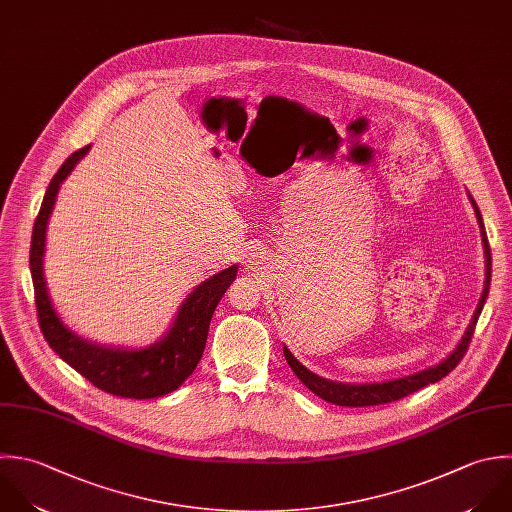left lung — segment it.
Wrapping results in <instances>:
<instances>
[{"label":"left lung","instance_id":"left-lung-1","mask_svg":"<svg viewBox=\"0 0 512 512\" xmlns=\"http://www.w3.org/2000/svg\"><path fill=\"white\" fill-rule=\"evenodd\" d=\"M473 207H475V213H477V219H479V227H481V237H483V247H485V287H483V295L479 299V305H477V311L463 335V339L459 341L457 349L447 357L443 359L439 365L435 367H429L425 371H419L415 375H409V377H401V379H393V381H385V383H369V385H351V383H337V381H329V379H323L319 375H315L313 371H309L305 365H301L295 355L283 347V353H285V359L289 363V367L293 369V373L299 377V381L309 389L313 391L317 397H321L323 401L327 403H333V405H339V407H373V405H385V403H393V401H399L407 395H413L415 391L431 385V383H437L441 381L443 377H447L459 363L461 359L465 357L469 345H471V339H473V333H475V325L479 321V315L485 307V301L489 297V287H491V247H489V239H487V231H485V223H483V217H481V211L475 203V199L469 195Z\"/></svg>","mask_w":512,"mask_h":512}]
</instances>
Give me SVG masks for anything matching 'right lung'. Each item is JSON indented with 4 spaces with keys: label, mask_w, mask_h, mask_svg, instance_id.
Masks as SVG:
<instances>
[{
    "label": "right lung",
    "mask_w": 512,
    "mask_h": 512,
    "mask_svg": "<svg viewBox=\"0 0 512 512\" xmlns=\"http://www.w3.org/2000/svg\"><path fill=\"white\" fill-rule=\"evenodd\" d=\"M89 145L71 153L53 175L31 233L29 269L35 291L39 329L47 345L93 387L123 399H155L173 393L195 371L209 333V323L221 297L237 277L231 265L197 285L177 311L171 329L163 339L145 349H115L95 345L75 335L51 305L45 277V229L55 205L59 185L73 167L87 155Z\"/></svg>",
    "instance_id": "right-lung-1"
}]
</instances>
